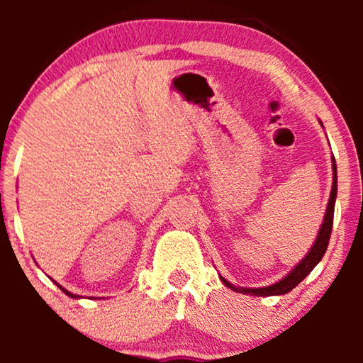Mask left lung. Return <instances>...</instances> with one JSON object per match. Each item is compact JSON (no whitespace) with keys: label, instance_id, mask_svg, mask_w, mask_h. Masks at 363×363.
<instances>
[{"label":"left lung","instance_id":"left-lung-1","mask_svg":"<svg viewBox=\"0 0 363 363\" xmlns=\"http://www.w3.org/2000/svg\"><path fill=\"white\" fill-rule=\"evenodd\" d=\"M320 123V121H319ZM323 126V123H320ZM333 162V186H331V194H329V201L326 206V213H324V220L320 223L318 237H315L314 244L309 249V252L302 257V261H298L294 268L290 269L281 280L274 281L273 285L268 286H259V289H247V286H237L234 283L227 281L223 277H220V280L225 286H228L230 290L239 291L244 295H256V297H272V295H285L290 290H294L295 286L301 283L303 278L309 274L315 266L319 264V261L323 259L324 252H326L329 237H331V228H333V218H335V203H336V193H338V174H336V162L335 157H331Z\"/></svg>","mask_w":363,"mask_h":363}]
</instances>
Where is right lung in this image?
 Masks as SVG:
<instances>
[{
	"mask_svg": "<svg viewBox=\"0 0 363 363\" xmlns=\"http://www.w3.org/2000/svg\"><path fill=\"white\" fill-rule=\"evenodd\" d=\"M51 280H52V278H51ZM52 281H54V280H52ZM54 283H56V281H54ZM56 285H57V286H60V289H61L62 291H65V294H66V295H68V297H72V298H82V297H80V295H77V294H72V291H68V290H66V289H62V286L60 285V283H56Z\"/></svg>",
	"mask_w": 363,
	"mask_h": 363,
	"instance_id": "add662e5",
	"label": "right lung"
}]
</instances>
